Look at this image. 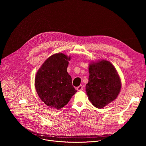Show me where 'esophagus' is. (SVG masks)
Listing matches in <instances>:
<instances>
[{
  "label": "esophagus",
  "instance_id": "obj_1",
  "mask_svg": "<svg viewBox=\"0 0 146 146\" xmlns=\"http://www.w3.org/2000/svg\"><path fill=\"white\" fill-rule=\"evenodd\" d=\"M84 86L83 85H80V86H79L78 87H77V90L78 91H82L83 90Z\"/></svg>",
  "mask_w": 146,
  "mask_h": 146
}]
</instances>
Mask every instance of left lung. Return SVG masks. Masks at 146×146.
<instances>
[{
    "label": "left lung",
    "instance_id": "1",
    "mask_svg": "<svg viewBox=\"0 0 146 146\" xmlns=\"http://www.w3.org/2000/svg\"><path fill=\"white\" fill-rule=\"evenodd\" d=\"M86 92L89 100L98 108L114 101L121 87L120 76L111 63L106 60L90 63Z\"/></svg>",
    "mask_w": 146,
    "mask_h": 146
}]
</instances>
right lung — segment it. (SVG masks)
Returning a JSON list of instances; mask_svg holds the SVG:
<instances>
[{
    "label": "right lung",
    "mask_w": 146,
    "mask_h": 146,
    "mask_svg": "<svg viewBox=\"0 0 146 146\" xmlns=\"http://www.w3.org/2000/svg\"><path fill=\"white\" fill-rule=\"evenodd\" d=\"M71 57L59 53L49 57L38 71L35 86L42 101L51 108H62L76 93L67 71Z\"/></svg>",
    "instance_id": "right-lung-1"
}]
</instances>
